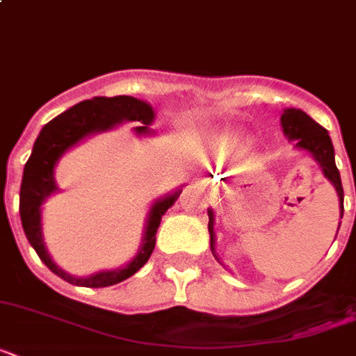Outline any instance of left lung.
<instances>
[{"mask_svg": "<svg viewBox=\"0 0 356 356\" xmlns=\"http://www.w3.org/2000/svg\"><path fill=\"white\" fill-rule=\"evenodd\" d=\"M282 131L288 140H296L298 147L309 151L316 161L320 162L323 175H325L338 192V197L342 201L343 214V188L340 181V172L334 164V147H332L331 136L320 123H316L309 114L299 111V108H286L281 116ZM209 233H211V249L214 254V214L209 211ZM216 257V254H214Z\"/></svg>", "mask_w": 356, "mask_h": 356, "instance_id": "obj_1", "label": "left lung"}]
</instances>
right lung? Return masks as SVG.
Listing matches in <instances>:
<instances>
[{
    "mask_svg": "<svg viewBox=\"0 0 356 356\" xmlns=\"http://www.w3.org/2000/svg\"><path fill=\"white\" fill-rule=\"evenodd\" d=\"M125 120L140 123V127H136L138 134L147 133L149 131L147 125L153 122V108L142 99L131 96L94 97V99L77 103L75 107L68 108L66 113L53 118L51 122L42 127L40 134L33 145L29 161L25 162L24 179H22V186H19V218H22L25 236H27L31 245L35 248L42 262L55 275L72 282V284H77V286H113V284H118V282L134 275L147 262L153 249H155V234L159 225H161V218L177 201L179 194H181V190H177L172 195H166L164 200H159L155 205L151 207L142 249L122 270L102 271L96 275L86 277V279H77V277L68 275L66 271L60 270L53 262L51 257L47 254L44 240H42L40 227L42 203L47 195L57 190V184L53 179V168L64 151L77 144L81 138H85L86 134L105 131V129L114 127Z\"/></svg>",
    "mask_w": 356,
    "mask_h": 356,
    "instance_id": "1",
    "label": "right lung"
}]
</instances>
